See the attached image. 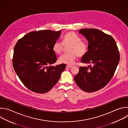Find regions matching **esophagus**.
<instances>
[{
    "label": "esophagus",
    "instance_id": "34e87169",
    "mask_svg": "<svg viewBox=\"0 0 128 128\" xmlns=\"http://www.w3.org/2000/svg\"><path fill=\"white\" fill-rule=\"evenodd\" d=\"M72 67V65H68L66 66V67H67V68H71Z\"/></svg>",
    "mask_w": 128,
    "mask_h": 128
}]
</instances>
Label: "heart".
<instances>
[{"instance_id":"b5f03b06","label":"heart","mask_w":128,"mask_h":128,"mask_svg":"<svg viewBox=\"0 0 128 128\" xmlns=\"http://www.w3.org/2000/svg\"><path fill=\"white\" fill-rule=\"evenodd\" d=\"M65 47L70 46L68 54L61 56L59 61L60 63L71 65L73 64L76 58L82 57L86 53L88 45L86 42L81 40V38L72 32L66 33L63 38V42L60 41L55 42L53 46V51L57 55L61 54Z\"/></svg>"}]
</instances>
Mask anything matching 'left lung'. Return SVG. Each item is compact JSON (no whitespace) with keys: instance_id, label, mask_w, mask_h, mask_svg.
Wrapping results in <instances>:
<instances>
[{"instance_id":"8db88e82","label":"left lung","mask_w":128,"mask_h":128,"mask_svg":"<svg viewBox=\"0 0 128 128\" xmlns=\"http://www.w3.org/2000/svg\"><path fill=\"white\" fill-rule=\"evenodd\" d=\"M79 33L88 42V51L81 62L90 65L80 67L74 80L83 91L96 92L104 87L114 76L120 61L118 50L113 38L99 30L82 28Z\"/></svg>"}]
</instances>
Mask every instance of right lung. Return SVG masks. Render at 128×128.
Here are the masks:
<instances>
[{
	"mask_svg": "<svg viewBox=\"0 0 128 128\" xmlns=\"http://www.w3.org/2000/svg\"><path fill=\"white\" fill-rule=\"evenodd\" d=\"M61 30L30 32L16 42L12 59L14 70L24 86L39 94L49 92L57 83L66 65L56 66L57 57L53 46Z\"/></svg>",
	"mask_w": 128,
	"mask_h": 128,
	"instance_id": "1",
	"label": "right lung"
}]
</instances>
